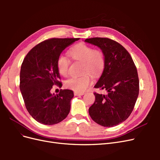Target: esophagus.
Here are the masks:
<instances>
[{"label": "esophagus", "mask_w": 160, "mask_h": 160, "mask_svg": "<svg viewBox=\"0 0 160 160\" xmlns=\"http://www.w3.org/2000/svg\"><path fill=\"white\" fill-rule=\"evenodd\" d=\"M85 93H77V92H75L74 95L75 96H80V95H83Z\"/></svg>", "instance_id": "34e87169"}]
</instances>
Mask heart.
<instances>
[{
  "mask_svg": "<svg viewBox=\"0 0 160 160\" xmlns=\"http://www.w3.org/2000/svg\"><path fill=\"white\" fill-rule=\"evenodd\" d=\"M71 57L75 61L83 62V72H88L94 77H98L103 71L105 67V59L103 52L99 50L85 44H79L69 52ZM57 66L59 73L63 77L69 75V60L63 55L57 59ZM91 75L85 73L81 77H73L67 80L65 86L77 93H83L92 83Z\"/></svg>",
  "mask_w": 160,
  "mask_h": 160,
  "instance_id": "b5f03b06",
  "label": "heart"
}]
</instances>
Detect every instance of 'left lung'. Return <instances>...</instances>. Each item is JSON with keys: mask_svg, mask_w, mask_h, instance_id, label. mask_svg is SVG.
I'll list each match as a JSON object with an SVG mask.
<instances>
[{"mask_svg": "<svg viewBox=\"0 0 160 160\" xmlns=\"http://www.w3.org/2000/svg\"><path fill=\"white\" fill-rule=\"evenodd\" d=\"M85 42L102 51L105 67L95 88L107 94L94 93L95 100L89 109L95 122L103 127H114L132 113L139 95L136 67L129 53L119 43L108 38H91Z\"/></svg>", "mask_w": 160, "mask_h": 160, "instance_id": "left-lung-1", "label": "left lung"}]
</instances>
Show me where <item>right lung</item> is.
I'll return each instance as SVG.
<instances>
[{
    "label": "right lung",
    "mask_w": 160,
    "mask_h": 160,
    "mask_svg": "<svg viewBox=\"0 0 160 160\" xmlns=\"http://www.w3.org/2000/svg\"><path fill=\"white\" fill-rule=\"evenodd\" d=\"M79 38H50L28 52L20 72V90L28 113L38 123L54 125L68 115L73 91L61 89L51 93L52 86L61 88L57 59L65 49Z\"/></svg>",
    "instance_id": "add662e5"
}]
</instances>
